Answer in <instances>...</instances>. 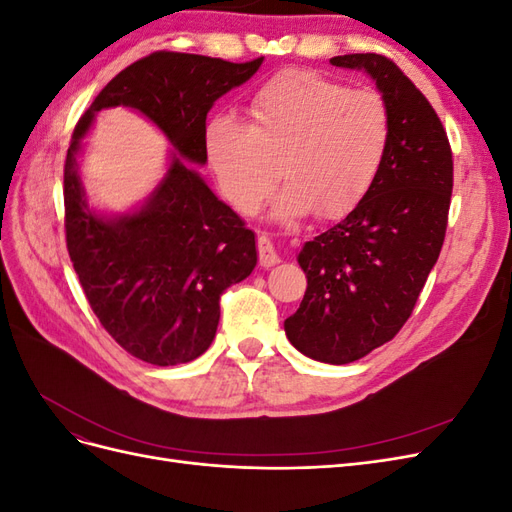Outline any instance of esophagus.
<instances>
[{"label":"esophagus","instance_id":"1","mask_svg":"<svg viewBox=\"0 0 512 512\" xmlns=\"http://www.w3.org/2000/svg\"><path fill=\"white\" fill-rule=\"evenodd\" d=\"M258 262H260V267H265V269L280 262V256H277L275 247L267 235H258Z\"/></svg>","mask_w":512,"mask_h":512}]
</instances>
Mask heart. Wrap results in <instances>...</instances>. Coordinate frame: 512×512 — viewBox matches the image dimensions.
Wrapping results in <instances>:
<instances>
[{"label":"heart","instance_id":"b5f03b06","mask_svg":"<svg viewBox=\"0 0 512 512\" xmlns=\"http://www.w3.org/2000/svg\"><path fill=\"white\" fill-rule=\"evenodd\" d=\"M391 143L389 106L376 91L307 70H288L262 85L250 123L215 115L203 134L205 158L224 198L252 211L277 177H286L271 215H342L374 185Z\"/></svg>","mask_w":512,"mask_h":512}]
</instances>
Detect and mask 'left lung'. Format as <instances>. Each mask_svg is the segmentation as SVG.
I'll return each mask as SVG.
<instances>
[{"label":"left lung","instance_id":"1","mask_svg":"<svg viewBox=\"0 0 512 512\" xmlns=\"http://www.w3.org/2000/svg\"><path fill=\"white\" fill-rule=\"evenodd\" d=\"M331 64L376 81L391 143L359 205L303 245L307 290L284 329L309 359L346 365L391 342L410 318L444 243L453 153L440 117L391 59L352 53Z\"/></svg>","mask_w":512,"mask_h":512}]
</instances>
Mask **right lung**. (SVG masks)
<instances>
[{
  "label": "right lung",
  "mask_w": 512,
  "mask_h": 512,
  "mask_svg": "<svg viewBox=\"0 0 512 512\" xmlns=\"http://www.w3.org/2000/svg\"><path fill=\"white\" fill-rule=\"evenodd\" d=\"M262 59L151 53L121 70L74 128L64 166L68 254L106 333L145 363L168 367L203 354L218 331L222 292L256 267L254 232L190 162H207L213 102L250 81ZM113 105L145 114L176 153L143 208L100 216L86 207L75 158L95 113Z\"/></svg>",
  "instance_id": "right-lung-1"
}]
</instances>
